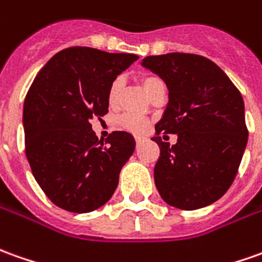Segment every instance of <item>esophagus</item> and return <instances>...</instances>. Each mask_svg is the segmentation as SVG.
<instances>
[{"label": "esophagus", "instance_id": "34e87169", "mask_svg": "<svg viewBox=\"0 0 262 262\" xmlns=\"http://www.w3.org/2000/svg\"><path fill=\"white\" fill-rule=\"evenodd\" d=\"M140 142H142V138H139V136H138V138H136V143H138V145H139Z\"/></svg>", "mask_w": 262, "mask_h": 262}]
</instances>
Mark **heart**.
<instances>
[{
  "instance_id": "obj_1",
  "label": "heart",
  "mask_w": 262,
  "mask_h": 262,
  "mask_svg": "<svg viewBox=\"0 0 262 262\" xmlns=\"http://www.w3.org/2000/svg\"><path fill=\"white\" fill-rule=\"evenodd\" d=\"M163 84L159 77H155V76H147L145 79L142 80V86L145 89V92L147 93V96L154 93V90L158 86ZM120 87H122V80L116 79L112 81V84L108 87L107 92V101L110 106H115L119 100V94H120ZM116 123L119 127H122L124 130L132 132V133H136V135H142L147 130L149 127V120L145 119V117L136 116V115H122L116 120Z\"/></svg>"
}]
</instances>
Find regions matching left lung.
I'll list each match as a JSON object with an SVG mask.
<instances>
[{
  "instance_id": "8db88e82",
  "label": "left lung",
  "mask_w": 262,
  "mask_h": 262,
  "mask_svg": "<svg viewBox=\"0 0 262 262\" xmlns=\"http://www.w3.org/2000/svg\"><path fill=\"white\" fill-rule=\"evenodd\" d=\"M142 66L169 90L155 126L161 149L155 185L170 206L193 211L211 205L234 182L248 142L243 96L216 64L198 54L147 56ZM161 133L178 134V142L170 146Z\"/></svg>"
}]
</instances>
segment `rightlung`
I'll use <instances>...</instances> for the list:
<instances>
[{"mask_svg":"<svg viewBox=\"0 0 262 262\" xmlns=\"http://www.w3.org/2000/svg\"><path fill=\"white\" fill-rule=\"evenodd\" d=\"M138 58L70 47L35 76L23 110L26 156L37 183L58 208L92 212L116 191L135 139L127 132H112L99 140L90 120L107 113L112 81Z\"/></svg>","mask_w":262,"mask_h":262,"instance_id":"add662e5","label":"right lung"}]
</instances>
